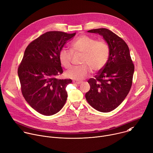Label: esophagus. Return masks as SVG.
<instances>
[{"instance_id": "obj_1", "label": "esophagus", "mask_w": 153, "mask_h": 153, "mask_svg": "<svg viewBox=\"0 0 153 153\" xmlns=\"http://www.w3.org/2000/svg\"><path fill=\"white\" fill-rule=\"evenodd\" d=\"M74 83H76V84H77V85H79L82 83V81H79V80H73V81Z\"/></svg>"}]
</instances>
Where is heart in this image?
Returning a JSON list of instances; mask_svg holds the SVG:
<instances>
[{
    "mask_svg": "<svg viewBox=\"0 0 153 153\" xmlns=\"http://www.w3.org/2000/svg\"><path fill=\"white\" fill-rule=\"evenodd\" d=\"M73 53L83 55L80 67H74L65 72L68 78L81 80L90 73L91 69L97 72L102 69L109 58V49L103 41H97L89 36L83 35L77 38L70 45ZM73 54L70 51L63 48L59 53V59L62 66L69 68L71 65Z\"/></svg>",
    "mask_w": 153,
    "mask_h": 153,
    "instance_id": "1",
    "label": "heart"
}]
</instances>
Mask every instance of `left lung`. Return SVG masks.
Wrapping results in <instances>:
<instances>
[{
    "label": "left lung",
    "mask_w": 153,
    "mask_h": 153,
    "mask_svg": "<svg viewBox=\"0 0 153 153\" xmlns=\"http://www.w3.org/2000/svg\"><path fill=\"white\" fill-rule=\"evenodd\" d=\"M103 36L107 42L109 55L107 63L94 78L88 82L89 91L85 97L88 103L101 112L116 109L128 94L132 85L134 67L126 42L115 33L106 28L88 31Z\"/></svg>",
    "instance_id": "1"
}]
</instances>
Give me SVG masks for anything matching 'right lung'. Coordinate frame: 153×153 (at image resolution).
I'll return each mask as SVG.
<instances>
[{
  "instance_id": "add662e5",
  "label": "right lung",
  "mask_w": 153,
  "mask_h": 153,
  "mask_svg": "<svg viewBox=\"0 0 153 153\" xmlns=\"http://www.w3.org/2000/svg\"><path fill=\"white\" fill-rule=\"evenodd\" d=\"M75 35L47 32L32 41L25 51L18 68L22 92L28 104L42 115L58 113L66 102V87L72 80L57 79L63 73L59 53Z\"/></svg>"
}]
</instances>
